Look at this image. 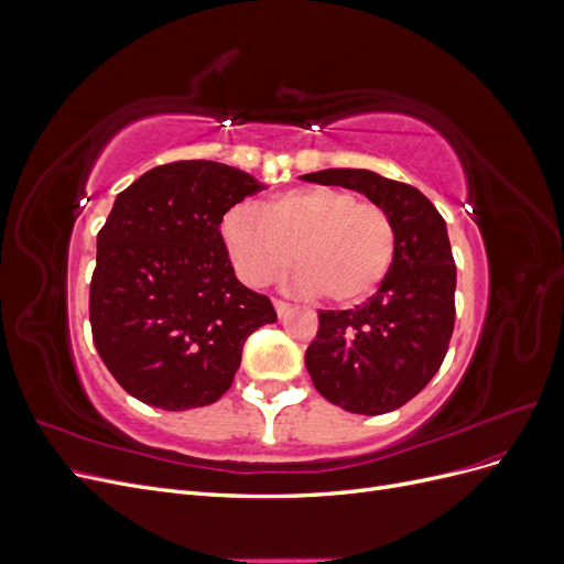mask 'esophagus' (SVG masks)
Segmentation results:
<instances>
[{"mask_svg": "<svg viewBox=\"0 0 564 564\" xmlns=\"http://www.w3.org/2000/svg\"><path fill=\"white\" fill-rule=\"evenodd\" d=\"M275 311L280 317H284L289 311H292V303L289 301H282V299H275Z\"/></svg>", "mask_w": 564, "mask_h": 564, "instance_id": "34e87169", "label": "esophagus"}]
</instances>
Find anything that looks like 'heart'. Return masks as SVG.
<instances>
[{
  "mask_svg": "<svg viewBox=\"0 0 564 564\" xmlns=\"http://www.w3.org/2000/svg\"><path fill=\"white\" fill-rule=\"evenodd\" d=\"M226 253L249 286H265L296 259L294 286L336 303L369 299L390 272L398 232L377 202L346 187H299L251 207H232L220 220Z\"/></svg>",
  "mask_w": 564,
  "mask_h": 564,
  "instance_id": "1",
  "label": "heart"
}]
</instances>
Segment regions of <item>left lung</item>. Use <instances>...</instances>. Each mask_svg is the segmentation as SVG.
<instances>
[{
  "mask_svg": "<svg viewBox=\"0 0 564 564\" xmlns=\"http://www.w3.org/2000/svg\"><path fill=\"white\" fill-rule=\"evenodd\" d=\"M303 181L367 195L390 214L398 251L379 292L350 311H319L305 367L319 395L352 414H386L429 386L454 332L456 263L445 218L414 185L367 169H324Z\"/></svg>",
  "mask_w": 564,
  "mask_h": 564,
  "instance_id": "obj_1",
  "label": "left lung"
}]
</instances>
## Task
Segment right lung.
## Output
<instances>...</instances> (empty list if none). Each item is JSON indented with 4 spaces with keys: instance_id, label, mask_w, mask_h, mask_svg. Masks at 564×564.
<instances>
[{
    "instance_id": "obj_1",
    "label": "right lung",
    "mask_w": 564,
    "mask_h": 564,
    "mask_svg": "<svg viewBox=\"0 0 564 564\" xmlns=\"http://www.w3.org/2000/svg\"><path fill=\"white\" fill-rule=\"evenodd\" d=\"M263 187L228 164L181 160L117 195L98 230L89 319L100 360L135 400L169 412L216 402L247 338L278 319L220 240L226 212Z\"/></svg>"
}]
</instances>
